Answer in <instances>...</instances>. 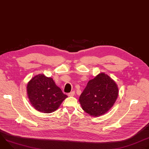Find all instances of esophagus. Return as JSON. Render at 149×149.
<instances>
[{
    "label": "esophagus",
    "mask_w": 149,
    "mask_h": 149,
    "mask_svg": "<svg viewBox=\"0 0 149 149\" xmlns=\"http://www.w3.org/2000/svg\"><path fill=\"white\" fill-rule=\"evenodd\" d=\"M74 95H75V92L74 91H72V92L68 94V95L69 97H73Z\"/></svg>",
    "instance_id": "esophagus-1"
}]
</instances>
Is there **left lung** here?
I'll return each instance as SVG.
<instances>
[{
	"label": "left lung",
	"mask_w": 149,
	"mask_h": 149,
	"mask_svg": "<svg viewBox=\"0 0 149 149\" xmlns=\"http://www.w3.org/2000/svg\"><path fill=\"white\" fill-rule=\"evenodd\" d=\"M118 94L116 82L107 75L101 73L88 81L79 101L84 111L92 116L98 117L113 107Z\"/></svg>",
	"instance_id": "obj_1"
}]
</instances>
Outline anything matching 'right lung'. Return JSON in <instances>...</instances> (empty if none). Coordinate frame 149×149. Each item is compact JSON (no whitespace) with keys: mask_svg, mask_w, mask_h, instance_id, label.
<instances>
[{"mask_svg":"<svg viewBox=\"0 0 149 149\" xmlns=\"http://www.w3.org/2000/svg\"><path fill=\"white\" fill-rule=\"evenodd\" d=\"M27 93L33 107L38 111H55L68 96L56 86L52 78L43 74L33 77L27 85Z\"/></svg>","mask_w":149,"mask_h":149,"instance_id":"add662e5","label":"right lung"}]
</instances>
